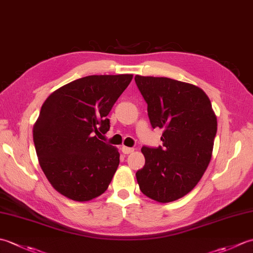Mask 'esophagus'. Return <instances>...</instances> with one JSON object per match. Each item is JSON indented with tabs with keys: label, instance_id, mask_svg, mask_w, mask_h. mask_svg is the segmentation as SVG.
Here are the masks:
<instances>
[{
	"label": "esophagus",
	"instance_id": "1",
	"mask_svg": "<svg viewBox=\"0 0 253 253\" xmlns=\"http://www.w3.org/2000/svg\"><path fill=\"white\" fill-rule=\"evenodd\" d=\"M122 152H123V153H125V154L132 153V152H133V148H129V147H125V146H123V147H122Z\"/></svg>",
	"mask_w": 253,
	"mask_h": 253
}]
</instances>
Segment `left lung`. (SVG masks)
Returning <instances> with one entry per match:
<instances>
[{"mask_svg":"<svg viewBox=\"0 0 253 253\" xmlns=\"http://www.w3.org/2000/svg\"><path fill=\"white\" fill-rule=\"evenodd\" d=\"M148 104L153 128L163 129V147H142L146 159L136 173L141 192L168 203L186 196L200 181L212 158L216 115L206 92L166 77H135Z\"/></svg>","mask_w":253,"mask_h":253,"instance_id":"8db88e82","label":"left lung"}]
</instances>
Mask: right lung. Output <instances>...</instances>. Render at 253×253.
<instances>
[{
	"label": "right lung",
	"mask_w": 253,
	"mask_h": 253,
	"mask_svg": "<svg viewBox=\"0 0 253 253\" xmlns=\"http://www.w3.org/2000/svg\"><path fill=\"white\" fill-rule=\"evenodd\" d=\"M132 75H92L58 88L42 104L34 142L50 184L71 200L101 196L120 164L116 147L98 137L110 129L107 118Z\"/></svg>",
	"instance_id": "obj_1"
}]
</instances>
